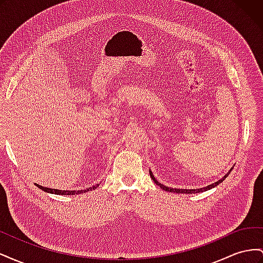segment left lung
Returning <instances> with one entry per match:
<instances>
[{
  "mask_svg": "<svg viewBox=\"0 0 263 263\" xmlns=\"http://www.w3.org/2000/svg\"><path fill=\"white\" fill-rule=\"evenodd\" d=\"M233 170V168L230 169L224 177H222L220 180H218L217 182H215V183H212V184H210V185H208V186H205V187H202V189H191V190H185V189H172V187H168V186H165V185H163V184H161V183H159L157 180H156V178L154 177V174H153V172L151 171H149V174H150V178L153 179V181L156 183V184L158 185V186H160L162 190H164V191H168V192H172V193H184V194H193V193H200V192H205V191H208V190H211V189H213V187H215V186H217L219 183H221L222 181H224L227 177H228V174L230 173V171Z\"/></svg>",
  "mask_w": 263,
  "mask_h": 263,
  "instance_id": "obj_1",
  "label": "left lung"
}]
</instances>
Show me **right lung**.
<instances>
[{"label": "right lung", "mask_w": 263, "mask_h": 263, "mask_svg": "<svg viewBox=\"0 0 263 263\" xmlns=\"http://www.w3.org/2000/svg\"><path fill=\"white\" fill-rule=\"evenodd\" d=\"M37 187H39L41 190L45 191V192H48V193H52V194H57V195H76V194H81L83 192H87V191H92V190H95L97 189L100 184H97L94 185L92 187H89L86 190H81V191H62V190H54V189H48V187H45V186H42L39 184H36Z\"/></svg>", "instance_id": "add662e5"}]
</instances>
